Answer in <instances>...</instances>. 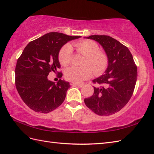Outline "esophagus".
Here are the masks:
<instances>
[{"label": "esophagus", "mask_w": 154, "mask_h": 154, "mask_svg": "<svg viewBox=\"0 0 154 154\" xmlns=\"http://www.w3.org/2000/svg\"><path fill=\"white\" fill-rule=\"evenodd\" d=\"M71 85H75V86H77L78 87L81 88L83 87V84H79V83H71Z\"/></svg>", "instance_id": "esophagus-1"}]
</instances>
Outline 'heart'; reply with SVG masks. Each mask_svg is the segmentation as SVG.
<instances>
[{"mask_svg":"<svg viewBox=\"0 0 154 154\" xmlns=\"http://www.w3.org/2000/svg\"><path fill=\"white\" fill-rule=\"evenodd\" d=\"M77 53L85 56L81 65L82 67H70L65 72V77L67 80L75 83H79L92 75L103 73L108 66V57L105 54L100 51V48L95 42L86 40L77 42L73 44ZM72 48L69 45H65L59 53L60 63L66 66L71 61Z\"/></svg>","mask_w":154,"mask_h":154,"instance_id":"b5f03b06","label":"heart"}]
</instances>
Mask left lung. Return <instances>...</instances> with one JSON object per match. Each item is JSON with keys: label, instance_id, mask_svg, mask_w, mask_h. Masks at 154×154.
Listing matches in <instances>:
<instances>
[{"label": "left lung", "instance_id": "1", "mask_svg": "<svg viewBox=\"0 0 154 154\" xmlns=\"http://www.w3.org/2000/svg\"><path fill=\"white\" fill-rule=\"evenodd\" d=\"M86 38L102 45L109 65L104 75L93 80L98 86L94 87V94L84 102L98 115L109 116L120 111L132 96L138 77L137 66L128 48L113 38L93 35Z\"/></svg>", "mask_w": 154, "mask_h": 154}]
</instances>
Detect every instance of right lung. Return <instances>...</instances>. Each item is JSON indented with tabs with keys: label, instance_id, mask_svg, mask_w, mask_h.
<instances>
[{
	"label": "right lung",
	"instance_id": "right-lung-1",
	"mask_svg": "<svg viewBox=\"0 0 154 154\" xmlns=\"http://www.w3.org/2000/svg\"><path fill=\"white\" fill-rule=\"evenodd\" d=\"M59 32H50L30 42L18 59L15 85L21 99L35 112L48 113L63 103L69 83L61 79L55 84L48 80L51 71H57L60 49L69 41L79 38Z\"/></svg>",
	"mask_w": 154,
	"mask_h": 154
}]
</instances>
